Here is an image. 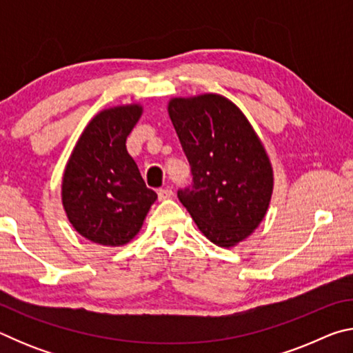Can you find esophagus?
I'll list each match as a JSON object with an SVG mask.
<instances>
[{
	"instance_id": "1",
	"label": "esophagus",
	"mask_w": 353,
	"mask_h": 353,
	"mask_svg": "<svg viewBox=\"0 0 353 353\" xmlns=\"http://www.w3.org/2000/svg\"><path fill=\"white\" fill-rule=\"evenodd\" d=\"M157 194H159V201H165V199L172 198V191L170 188H160L157 191Z\"/></svg>"
}]
</instances>
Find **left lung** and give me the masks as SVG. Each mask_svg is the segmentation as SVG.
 Wrapping results in <instances>:
<instances>
[{"mask_svg": "<svg viewBox=\"0 0 353 353\" xmlns=\"http://www.w3.org/2000/svg\"><path fill=\"white\" fill-rule=\"evenodd\" d=\"M168 113L193 174L179 201L213 244L234 248L252 235L270 207L274 172L266 149L223 94L171 98Z\"/></svg>", "mask_w": 353, "mask_h": 353, "instance_id": "obj_1", "label": "left lung"}]
</instances>
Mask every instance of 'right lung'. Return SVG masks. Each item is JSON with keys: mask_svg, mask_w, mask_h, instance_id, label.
<instances>
[{"mask_svg": "<svg viewBox=\"0 0 353 353\" xmlns=\"http://www.w3.org/2000/svg\"><path fill=\"white\" fill-rule=\"evenodd\" d=\"M143 113L140 104L97 113L77 140L62 177V205L77 234L118 248L139 234L157 199L126 149Z\"/></svg>", "mask_w": 353, "mask_h": 353, "instance_id": "obj_1", "label": "right lung"}]
</instances>
